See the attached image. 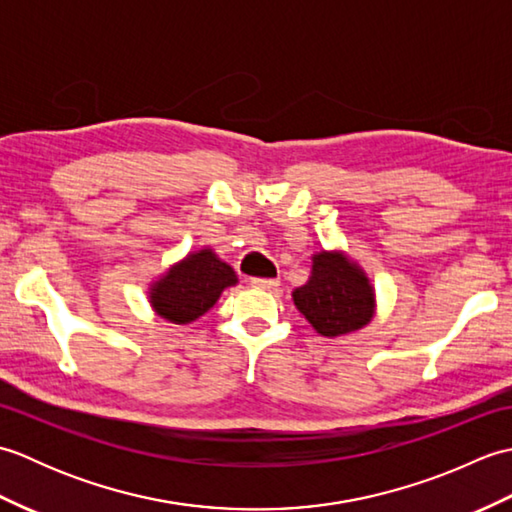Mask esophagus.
<instances>
[{
	"mask_svg": "<svg viewBox=\"0 0 512 512\" xmlns=\"http://www.w3.org/2000/svg\"><path fill=\"white\" fill-rule=\"evenodd\" d=\"M250 286L257 290H275L279 286V279H253Z\"/></svg>",
	"mask_w": 512,
	"mask_h": 512,
	"instance_id": "1",
	"label": "esophagus"
}]
</instances>
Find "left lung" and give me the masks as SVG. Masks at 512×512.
Listing matches in <instances>:
<instances>
[{"label": "left lung", "mask_w": 512, "mask_h": 512, "mask_svg": "<svg viewBox=\"0 0 512 512\" xmlns=\"http://www.w3.org/2000/svg\"><path fill=\"white\" fill-rule=\"evenodd\" d=\"M292 301L314 332L336 339L363 330L376 314V290L363 266L341 248L317 250L306 284Z\"/></svg>", "instance_id": "obj_1"}]
</instances>
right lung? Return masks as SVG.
I'll list each match as a JSON object with an SVG mask.
<instances>
[{"label":"right lung","instance_id":"obj_1","mask_svg":"<svg viewBox=\"0 0 512 512\" xmlns=\"http://www.w3.org/2000/svg\"><path fill=\"white\" fill-rule=\"evenodd\" d=\"M237 284L235 270L204 246L171 264L147 288V301L158 317L189 325L209 312L226 288Z\"/></svg>","mask_w":512,"mask_h":512}]
</instances>
